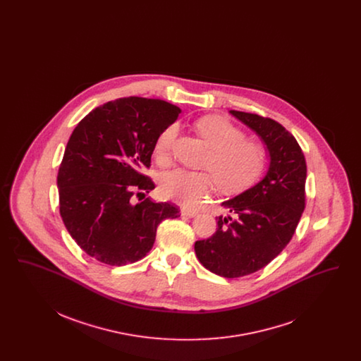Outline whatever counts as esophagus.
<instances>
[{
  "instance_id": "obj_1",
  "label": "esophagus",
  "mask_w": 361,
  "mask_h": 361,
  "mask_svg": "<svg viewBox=\"0 0 361 361\" xmlns=\"http://www.w3.org/2000/svg\"><path fill=\"white\" fill-rule=\"evenodd\" d=\"M181 215H183V216H188V218H195L196 215H199V211H197V209L183 208V209H181Z\"/></svg>"
}]
</instances>
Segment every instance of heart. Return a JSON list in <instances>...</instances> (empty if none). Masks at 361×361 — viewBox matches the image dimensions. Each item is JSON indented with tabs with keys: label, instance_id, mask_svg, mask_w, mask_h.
I'll return each instance as SVG.
<instances>
[{
	"label": "heart",
	"instance_id": "1",
	"mask_svg": "<svg viewBox=\"0 0 361 361\" xmlns=\"http://www.w3.org/2000/svg\"><path fill=\"white\" fill-rule=\"evenodd\" d=\"M197 134L211 147L203 168L211 172L174 169L164 173L159 190L165 199L183 206H193L208 193L215 180L216 187L234 193L250 187L264 171L267 152L262 145L245 139V133L222 116L211 115L195 121ZM177 124L166 126L155 139L154 157L159 164H168L177 137Z\"/></svg>",
	"mask_w": 361,
	"mask_h": 361
}]
</instances>
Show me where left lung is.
<instances>
[{
    "label": "left lung",
    "instance_id": "1",
    "mask_svg": "<svg viewBox=\"0 0 361 361\" xmlns=\"http://www.w3.org/2000/svg\"><path fill=\"white\" fill-rule=\"evenodd\" d=\"M267 145L269 168L255 187L222 206L233 216H219L208 240H196L202 265L215 275L234 279L267 267L288 245L306 206L305 154L280 123L256 114L230 111Z\"/></svg>",
    "mask_w": 361,
    "mask_h": 361
}]
</instances>
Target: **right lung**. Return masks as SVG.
<instances>
[{
	"label": "right lung",
	"instance_id": "1",
	"mask_svg": "<svg viewBox=\"0 0 361 361\" xmlns=\"http://www.w3.org/2000/svg\"><path fill=\"white\" fill-rule=\"evenodd\" d=\"M180 112L164 100L123 97L74 128L56 177L59 212L87 256L116 267L135 262L152 250L158 224L180 216L171 203H133L155 188L140 169L150 168L155 139Z\"/></svg>",
	"mask_w": 361,
	"mask_h": 361
}]
</instances>
